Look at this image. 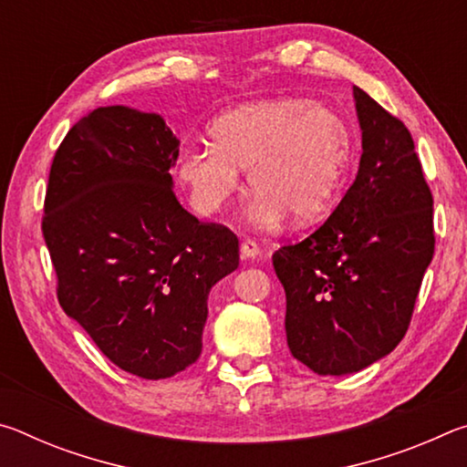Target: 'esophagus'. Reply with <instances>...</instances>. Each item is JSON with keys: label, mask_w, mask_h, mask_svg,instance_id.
<instances>
[{"label": "esophagus", "mask_w": 467, "mask_h": 467, "mask_svg": "<svg viewBox=\"0 0 467 467\" xmlns=\"http://www.w3.org/2000/svg\"><path fill=\"white\" fill-rule=\"evenodd\" d=\"M241 255L247 257V259L257 257L259 255V244L255 241H251V239H244L241 243Z\"/></svg>", "instance_id": "1"}]
</instances>
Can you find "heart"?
<instances>
[{
  "label": "heart",
  "mask_w": 467,
  "mask_h": 467,
  "mask_svg": "<svg viewBox=\"0 0 467 467\" xmlns=\"http://www.w3.org/2000/svg\"><path fill=\"white\" fill-rule=\"evenodd\" d=\"M214 144L189 146L179 158V181L197 212H216L247 169L255 189L247 205L257 228L288 214L306 226L334 208L352 162V133L344 117L309 99H274L231 110L212 125Z\"/></svg>",
  "instance_id": "b5f03b06"
}]
</instances>
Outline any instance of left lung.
Instances as JSON below:
<instances>
[{
  "mask_svg": "<svg viewBox=\"0 0 467 467\" xmlns=\"http://www.w3.org/2000/svg\"><path fill=\"white\" fill-rule=\"evenodd\" d=\"M358 175L317 231L272 255L286 292L290 354L317 375H348L406 336L434 253L432 193L398 117L354 86Z\"/></svg>",
  "mask_w": 467,
  "mask_h": 467,
  "instance_id": "obj_1",
  "label": "left lung"
}]
</instances>
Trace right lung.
Here are the masks:
<instances>
[{
    "label": "right lung",
    "instance_id": "obj_1",
    "mask_svg": "<svg viewBox=\"0 0 467 467\" xmlns=\"http://www.w3.org/2000/svg\"><path fill=\"white\" fill-rule=\"evenodd\" d=\"M179 140L156 113L99 107L55 152L43 236L57 298L105 357L141 379L200 358L212 286L239 267V239L172 192Z\"/></svg>",
    "mask_w": 467,
    "mask_h": 467
}]
</instances>
